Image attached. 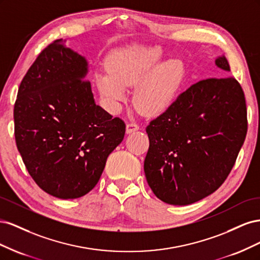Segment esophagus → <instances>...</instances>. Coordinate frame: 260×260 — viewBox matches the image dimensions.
Instances as JSON below:
<instances>
[{"instance_id":"34e87169","label":"esophagus","mask_w":260,"mask_h":260,"mask_svg":"<svg viewBox=\"0 0 260 260\" xmlns=\"http://www.w3.org/2000/svg\"><path fill=\"white\" fill-rule=\"evenodd\" d=\"M139 128H140V127H139V125H138L137 123L131 122V123H128L127 125H125V132H127V135H129V133L138 131Z\"/></svg>"}]
</instances>
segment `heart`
<instances>
[{"mask_svg":"<svg viewBox=\"0 0 260 260\" xmlns=\"http://www.w3.org/2000/svg\"><path fill=\"white\" fill-rule=\"evenodd\" d=\"M159 46L132 45L116 52L109 69L95 75L98 89L109 104L118 107L127 99L128 88L136 86L133 104L147 116L158 115L171 105L183 84L186 68L183 60L162 61Z\"/></svg>","mask_w":260,"mask_h":260,"instance_id":"heart-1","label":"heart"}]
</instances>
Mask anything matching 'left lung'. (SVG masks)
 I'll use <instances>...</instances> for the list:
<instances>
[{"label":"left lung","mask_w":260,"mask_h":260,"mask_svg":"<svg viewBox=\"0 0 260 260\" xmlns=\"http://www.w3.org/2000/svg\"><path fill=\"white\" fill-rule=\"evenodd\" d=\"M215 64L222 75L230 72L224 55ZM246 115L244 92L233 77L202 80L181 93L146 127L144 172L153 193L178 206L214 193L230 174L245 140Z\"/></svg>","instance_id":"1"}]
</instances>
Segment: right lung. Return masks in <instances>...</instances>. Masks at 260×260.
<instances>
[{
	"label": "right lung",
	"mask_w": 260,
	"mask_h": 260,
	"mask_svg": "<svg viewBox=\"0 0 260 260\" xmlns=\"http://www.w3.org/2000/svg\"><path fill=\"white\" fill-rule=\"evenodd\" d=\"M89 62L56 40L39 55L19 85L15 139L25 166L42 190L74 200L96 185L125 124L96 105L85 80Z\"/></svg>",
	"instance_id": "obj_1"
}]
</instances>
